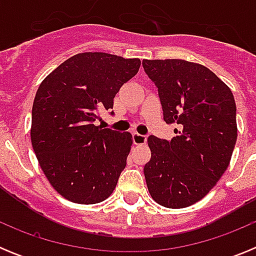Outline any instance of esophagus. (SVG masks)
<instances>
[{
  "label": "esophagus",
  "mask_w": 256,
  "mask_h": 256,
  "mask_svg": "<svg viewBox=\"0 0 256 256\" xmlns=\"http://www.w3.org/2000/svg\"><path fill=\"white\" fill-rule=\"evenodd\" d=\"M148 141V137L144 134H140V133H133V142L134 144H144V142Z\"/></svg>",
  "instance_id": "esophagus-1"
}]
</instances>
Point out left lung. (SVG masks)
Instances as JSON below:
<instances>
[{
	"label": "left lung",
	"instance_id": "left-lung-1",
	"mask_svg": "<svg viewBox=\"0 0 256 256\" xmlns=\"http://www.w3.org/2000/svg\"><path fill=\"white\" fill-rule=\"evenodd\" d=\"M155 83L164 120L178 124L176 137L150 136L151 159L144 173L158 204L180 209L216 186L230 165L237 140L236 102L230 88L200 64L186 60H144Z\"/></svg>",
	"mask_w": 256,
	"mask_h": 256
}]
</instances>
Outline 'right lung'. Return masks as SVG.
<instances>
[{
  "label": "right lung",
  "instance_id": "right-lung-1",
  "mask_svg": "<svg viewBox=\"0 0 256 256\" xmlns=\"http://www.w3.org/2000/svg\"><path fill=\"white\" fill-rule=\"evenodd\" d=\"M140 65V58L84 52L68 58L40 83L32 108V144L62 198L97 204L114 191L132 134L94 123L98 112L112 110L115 94Z\"/></svg>",
  "mask_w": 256,
  "mask_h": 256
}]
</instances>
